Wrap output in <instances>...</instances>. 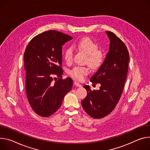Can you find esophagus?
Instances as JSON below:
<instances>
[{
	"mask_svg": "<svg viewBox=\"0 0 150 150\" xmlns=\"http://www.w3.org/2000/svg\"><path fill=\"white\" fill-rule=\"evenodd\" d=\"M74 84L75 86H77V87H81V84H80L79 83L77 82V81H74Z\"/></svg>",
	"mask_w": 150,
	"mask_h": 150,
	"instance_id": "obj_1",
	"label": "esophagus"
}]
</instances>
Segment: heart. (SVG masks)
<instances>
[{
    "label": "heart",
    "instance_id": "heart-1",
    "mask_svg": "<svg viewBox=\"0 0 150 150\" xmlns=\"http://www.w3.org/2000/svg\"><path fill=\"white\" fill-rule=\"evenodd\" d=\"M73 46L84 51L87 55L86 62L92 69L100 67L104 60L103 53L98 50V45L89 38H83L73 43ZM64 57L67 63H71L73 59V50L71 47H67L64 52ZM89 70L87 67L76 66L69 71V74L74 79L82 80L89 74Z\"/></svg>",
    "mask_w": 150,
    "mask_h": 150
}]
</instances>
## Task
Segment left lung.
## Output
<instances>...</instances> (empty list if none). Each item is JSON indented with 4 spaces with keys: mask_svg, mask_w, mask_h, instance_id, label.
I'll return each mask as SVG.
<instances>
[{
    "mask_svg": "<svg viewBox=\"0 0 150 150\" xmlns=\"http://www.w3.org/2000/svg\"><path fill=\"white\" fill-rule=\"evenodd\" d=\"M109 51L98 71L91 78L93 84L100 83L99 90L91 91L85 85L88 95L81 101L85 111L94 119H101L115 107L121 97L128 71L129 54L124 42L111 31Z\"/></svg>",
    "mask_w": 150,
    "mask_h": 150,
    "instance_id": "obj_1",
    "label": "left lung"
}]
</instances>
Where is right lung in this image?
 Segmentation results:
<instances>
[{"instance_id":"obj_1","label":"right lung","mask_w":150,"mask_h":150,"mask_svg":"<svg viewBox=\"0 0 150 150\" xmlns=\"http://www.w3.org/2000/svg\"><path fill=\"white\" fill-rule=\"evenodd\" d=\"M73 38L49 30L33 38L24 55L28 101L39 115L47 117L61 107L64 96L71 91L73 80L62 79V47ZM55 76L59 80H53Z\"/></svg>"}]
</instances>
